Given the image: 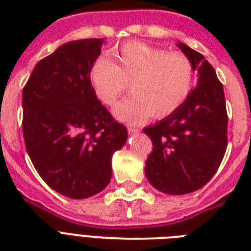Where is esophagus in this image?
<instances>
[{
    "instance_id": "1",
    "label": "esophagus",
    "mask_w": 251,
    "mask_h": 251,
    "mask_svg": "<svg viewBox=\"0 0 251 251\" xmlns=\"http://www.w3.org/2000/svg\"><path fill=\"white\" fill-rule=\"evenodd\" d=\"M127 131H129V134H137L139 133V129L135 126H127Z\"/></svg>"
}]
</instances>
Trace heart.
Returning a JSON list of instances; mask_svg holds the SVG:
<instances>
[{
	"label": "heart",
	"instance_id": "obj_1",
	"mask_svg": "<svg viewBox=\"0 0 251 251\" xmlns=\"http://www.w3.org/2000/svg\"><path fill=\"white\" fill-rule=\"evenodd\" d=\"M110 60L100 58L92 65L90 82L99 100L108 106L116 104L129 83L133 94L114 109L122 121L168 117L185 104L194 87V65L181 52L129 41L112 49Z\"/></svg>",
	"mask_w": 251,
	"mask_h": 251
}]
</instances>
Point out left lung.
Instances as JSON below:
<instances>
[{
	"label": "left lung",
	"mask_w": 251,
	"mask_h": 251,
	"mask_svg": "<svg viewBox=\"0 0 251 251\" xmlns=\"http://www.w3.org/2000/svg\"><path fill=\"white\" fill-rule=\"evenodd\" d=\"M178 47L198 72V86L177 112L143 129L152 142L146 177L155 189L173 195L204 186L222 164L228 145L222 82L203 54L183 43Z\"/></svg>",
	"instance_id": "1"
}]
</instances>
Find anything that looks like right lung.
Wrapping results in <instances>:
<instances>
[{
    "instance_id": "obj_1",
    "label": "right lung",
    "mask_w": 251,
    "mask_h": 251,
    "mask_svg": "<svg viewBox=\"0 0 251 251\" xmlns=\"http://www.w3.org/2000/svg\"><path fill=\"white\" fill-rule=\"evenodd\" d=\"M104 39L61 45L36 64L23 94V137L33 167L49 187L73 199L104 190L112 155L127 139L126 126L98 100L90 72Z\"/></svg>"
}]
</instances>
